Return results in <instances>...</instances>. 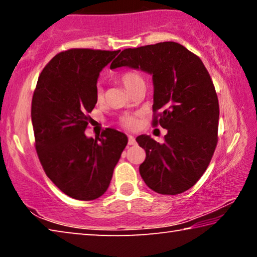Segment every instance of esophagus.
<instances>
[{"label":"esophagus","mask_w":257,"mask_h":257,"mask_svg":"<svg viewBox=\"0 0 257 257\" xmlns=\"http://www.w3.org/2000/svg\"><path fill=\"white\" fill-rule=\"evenodd\" d=\"M128 143H129V145H136V139H135V137L132 136V135H129Z\"/></svg>","instance_id":"esophagus-1"}]
</instances>
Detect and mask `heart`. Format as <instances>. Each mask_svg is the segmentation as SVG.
<instances>
[{"mask_svg":"<svg viewBox=\"0 0 257 257\" xmlns=\"http://www.w3.org/2000/svg\"><path fill=\"white\" fill-rule=\"evenodd\" d=\"M120 81L122 82V85L127 88L129 92L132 90L135 86L138 85L139 82H144V79L141 73L136 70H127L121 73L119 76ZM95 98H96V102L101 103L104 99V92L101 85H97L96 88H95ZM120 122L123 127L128 128V129H133L136 127L137 124V119L136 116L130 115V114H124L120 118Z\"/></svg>","mask_w":257,"mask_h":257,"instance_id":"obj_1","label":"heart"}]
</instances>
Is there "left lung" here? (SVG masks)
<instances>
[{"label": "left lung", "instance_id": "left-lung-1", "mask_svg": "<svg viewBox=\"0 0 257 257\" xmlns=\"http://www.w3.org/2000/svg\"><path fill=\"white\" fill-rule=\"evenodd\" d=\"M129 67L152 75L153 125L167 129L164 143L136 138L146 152L139 173L152 190L177 195L191 188L211 162L217 144L219 101L202 60L175 42L125 49L111 69Z\"/></svg>", "mask_w": 257, "mask_h": 257}]
</instances>
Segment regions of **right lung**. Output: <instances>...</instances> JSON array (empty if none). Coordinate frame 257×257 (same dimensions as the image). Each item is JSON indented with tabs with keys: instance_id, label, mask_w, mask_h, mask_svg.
<instances>
[{
	"instance_id": "obj_1",
	"label": "right lung",
	"mask_w": 257,
	"mask_h": 257,
	"mask_svg": "<svg viewBox=\"0 0 257 257\" xmlns=\"http://www.w3.org/2000/svg\"><path fill=\"white\" fill-rule=\"evenodd\" d=\"M119 51L71 49L60 52L43 69L32 101L35 147L46 176L68 196L93 201L105 193L128 143L107 128L101 138L85 130L96 104L102 69Z\"/></svg>"
}]
</instances>
